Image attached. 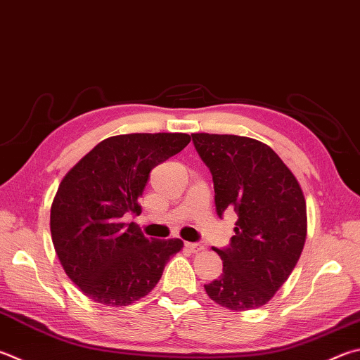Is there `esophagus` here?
<instances>
[{"mask_svg": "<svg viewBox=\"0 0 360 360\" xmlns=\"http://www.w3.org/2000/svg\"><path fill=\"white\" fill-rule=\"evenodd\" d=\"M186 247H187L188 250H191V252H193V253H197V252L205 250V245L197 244V243H186Z\"/></svg>", "mask_w": 360, "mask_h": 360, "instance_id": "34e87169", "label": "esophagus"}]
</instances>
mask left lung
Here are the masks:
<instances>
[{"label": "left lung", "instance_id": "1", "mask_svg": "<svg viewBox=\"0 0 360 360\" xmlns=\"http://www.w3.org/2000/svg\"><path fill=\"white\" fill-rule=\"evenodd\" d=\"M212 173L215 207L238 214L228 248H214L224 274L205 285L221 307L244 311L266 305L288 280L307 236V206L296 176L274 149L239 135L192 134Z\"/></svg>", "mask_w": 360, "mask_h": 360}]
</instances>
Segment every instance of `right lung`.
I'll use <instances>...</instances> for the list:
<instances>
[{"instance_id":"right-lung-1","label":"right lung","mask_w":360,"mask_h":360,"mask_svg":"<svg viewBox=\"0 0 360 360\" xmlns=\"http://www.w3.org/2000/svg\"><path fill=\"white\" fill-rule=\"evenodd\" d=\"M187 134H126L94 146L64 176L50 209V231L64 272L84 296L110 307L145 297L178 238L148 239L124 214L139 215V198L154 167L181 153Z\"/></svg>"}]
</instances>
